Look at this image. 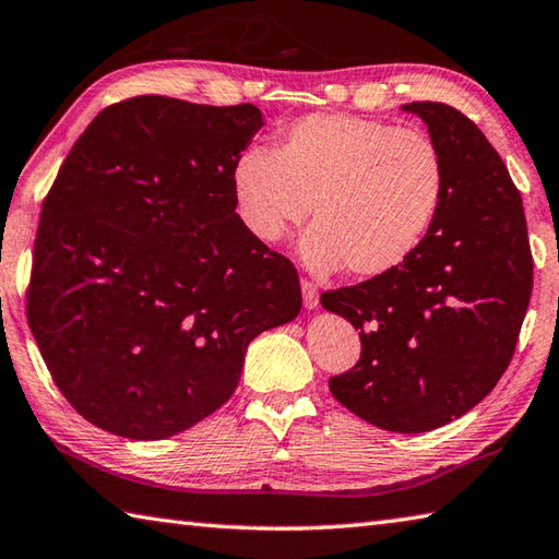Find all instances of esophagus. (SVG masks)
<instances>
[{"label": "esophagus", "instance_id": "obj_1", "mask_svg": "<svg viewBox=\"0 0 559 559\" xmlns=\"http://www.w3.org/2000/svg\"><path fill=\"white\" fill-rule=\"evenodd\" d=\"M300 288H302V306H306L308 310H318V306H320L318 288H314L312 283H308V281H302Z\"/></svg>", "mask_w": 559, "mask_h": 559}]
</instances>
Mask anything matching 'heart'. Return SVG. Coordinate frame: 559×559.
Listing matches in <instances>:
<instances>
[{"label": "heart", "mask_w": 559, "mask_h": 559, "mask_svg": "<svg viewBox=\"0 0 559 559\" xmlns=\"http://www.w3.org/2000/svg\"><path fill=\"white\" fill-rule=\"evenodd\" d=\"M237 215L276 245L308 217L298 253L308 269L359 278L401 269L430 235L444 198V160L418 129L352 115H308L276 148L249 146L231 166Z\"/></svg>", "instance_id": "1"}]
</instances>
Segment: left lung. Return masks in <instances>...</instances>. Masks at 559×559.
Returning <instances> with one entry per match:
<instances>
[{"label": "left lung", "mask_w": 559, "mask_h": 559, "mask_svg": "<svg viewBox=\"0 0 559 559\" xmlns=\"http://www.w3.org/2000/svg\"><path fill=\"white\" fill-rule=\"evenodd\" d=\"M444 160L440 215L385 276L322 293L359 330L361 359L330 379L344 408L389 432H430L484 401L513 357L533 290L525 212L509 168L469 117L411 103Z\"/></svg>", "instance_id": "1"}]
</instances>
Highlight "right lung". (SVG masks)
<instances>
[{"mask_svg":"<svg viewBox=\"0 0 559 559\" xmlns=\"http://www.w3.org/2000/svg\"><path fill=\"white\" fill-rule=\"evenodd\" d=\"M259 107L144 95L90 121L40 212L28 328L97 428L164 440L235 393L249 342L298 318L293 263L237 215Z\"/></svg>","mask_w":559,"mask_h":559,"instance_id":"right-lung-1","label":"right lung"}]
</instances>
